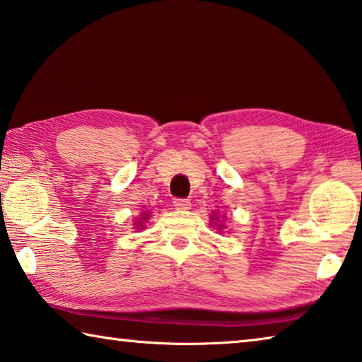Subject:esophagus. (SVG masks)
Masks as SVG:
<instances>
[{"mask_svg": "<svg viewBox=\"0 0 362 362\" xmlns=\"http://www.w3.org/2000/svg\"><path fill=\"white\" fill-rule=\"evenodd\" d=\"M174 206L177 207V209L187 211V209H189V206H192V203H189V199H185V198H175L174 199Z\"/></svg>", "mask_w": 362, "mask_h": 362, "instance_id": "34e87169", "label": "esophagus"}]
</instances>
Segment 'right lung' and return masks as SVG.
<instances>
[{
	"label": "right lung",
	"instance_id": "right-lung-1",
	"mask_svg": "<svg viewBox=\"0 0 362 362\" xmlns=\"http://www.w3.org/2000/svg\"><path fill=\"white\" fill-rule=\"evenodd\" d=\"M144 216H145V214H144ZM145 218H148V217H145ZM140 223V222H139ZM137 226H140V225H137Z\"/></svg>",
	"mask_w": 362,
	"mask_h": 362
}]
</instances>
